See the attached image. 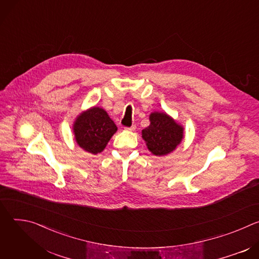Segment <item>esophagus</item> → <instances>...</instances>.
<instances>
[{
    "instance_id": "obj_1",
    "label": "esophagus",
    "mask_w": 259,
    "mask_h": 259,
    "mask_svg": "<svg viewBox=\"0 0 259 259\" xmlns=\"http://www.w3.org/2000/svg\"><path fill=\"white\" fill-rule=\"evenodd\" d=\"M135 128H136V126H135V125H131L130 127H126L125 129H126V130H128V131H134V130H135Z\"/></svg>"
}]
</instances>
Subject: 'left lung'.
<instances>
[{
	"label": "left lung",
	"instance_id": "1",
	"mask_svg": "<svg viewBox=\"0 0 259 259\" xmlns=\"http://www.w3.org/2000/svg\"><path fill=\"white\" fill-rule=\"evenodd\" d=\"M150 121L141 132L147 149L159 157L172 153L183 138V127L166 113H152Z\"/></svg>",
	"mask_w": 259,
	"mask_h": 259
}]
</instances>
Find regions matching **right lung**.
Returning <instances> with one entry per match:
<instances>
[{"label":"right lung","instance_id":"add662e5","mask_svg":"<svg viewBox=\"0 0 259 259\" xmlns=\"http://www.w3.org/2000/svg\"><path fill=\"white\" fill-rule=\"evenodd\" d=\"M72 130L79 146L96 155L105 149L118 128L103 108L93 106L77 117Z\"/></svg>","mask_w":259,"mask_h":259}]
</instances>
